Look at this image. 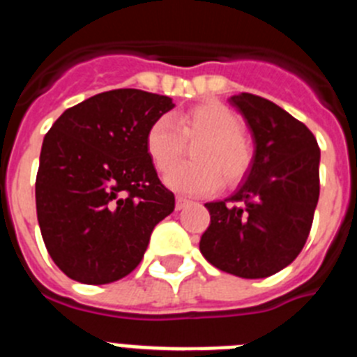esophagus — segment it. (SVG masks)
Instances as JSON below:
<instances>
[{"mask_svg":"<svg viewBox=\"0 0 357 357\" xmlns=\"http://www.w3.org/2000/svg\"><path fill=\"white\" fill-rule=\"evenodd\" d=\"M189 204H191V200H188V198H184V197H176L175 207H176V209H178V211H182V209H185V207H188Z\"/></svg>","mask_w":357,"mask_h":357,"instance_id":"obj_1","label":"esophagus"}]
</instances>
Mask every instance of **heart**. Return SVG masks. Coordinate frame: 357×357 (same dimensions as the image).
Masks as SVG:
<instances>
[{
	"mask_svg": "<svg viewBox=\"0 0 357 357\" xmlns=\"http://www.w3.org/2000/svg\"><path fill=\"white\" fill-rule=\"evenodd\" d=\"M243 130L241 118L234 110L216 100H206L176 112L172 119L151 121L144 134V148L153 168L168 173L185 155V144H195V162L172 169L166 184L178 193L209 195L222 181L236 185L250 172L254 150Z\"/></svg>",
	"mask_w": 357,
	"mask_h": 357,
	"instance_id": "obj_1",
	"label": "heart"
}]
</instances>
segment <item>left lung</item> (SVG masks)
I'll return each mask as SVG.
<instances>
[{
    "instance_id": "1",
    "label": "left lung",
    "mask_w": 357,
    "mask_h": 357,
    "mask_svg": "<svg viewBox=\"0 0 357 357\" xmlns=\"http://www.w3.org/2000/svg\"><path fill=\"white\" fill-rule=\"evenodd\" d=\"M230 102L247 119L255 157L234 197L206 204L211 223L200 252L213 266L264 279L291 264L307 241L320 197V148L313 132L266 98Z\"/></svg>"
}]
</instances>
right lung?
<instances>
[{"instance_id":"add662e5","label":"right lung","mask_w":357,"mask_h":357,"mask_svg":"<svg viewBox=\"0 0 357 357\" xmlns=\"http://www.w3.org/2000/svg\"><path fill=\"white\" fill-rule=\"evenodd\" d=\"M172 98L114 89L71 107L44 135L36 206L46 250L73 280L109 284L141 263L175 209L144 148Z\"/></svg>"}]
</instances>
